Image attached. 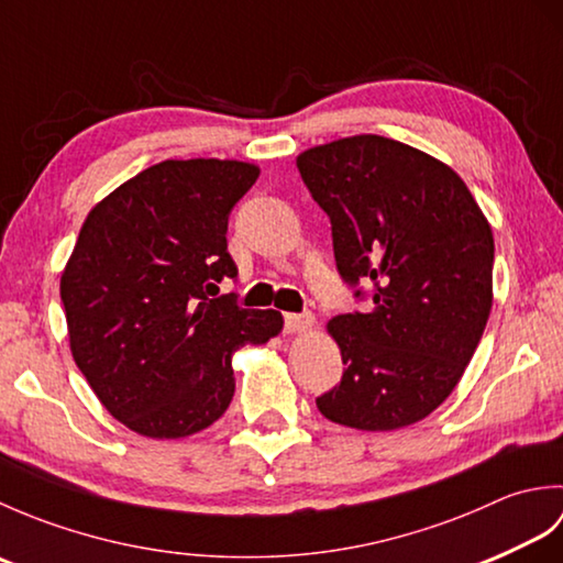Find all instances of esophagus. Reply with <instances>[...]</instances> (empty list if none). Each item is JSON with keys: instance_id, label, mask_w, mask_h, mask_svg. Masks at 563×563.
Here are the masks:
<instances>
[{"instance_id": "obj_1", "label": "esophagus", "mask_w": 563, "mask_h": 563, "mask_svg": "<svg viewBox=\"0 0 563 563\" xmlns=\"http://www.w3.org/2000/svg\"><path fill=\"white\" fill-rule=\"evenodd\" d=\"M314 324V317L309 312H302V314H285V333H302V331H309Z\"/></svg>"}]
</instances>
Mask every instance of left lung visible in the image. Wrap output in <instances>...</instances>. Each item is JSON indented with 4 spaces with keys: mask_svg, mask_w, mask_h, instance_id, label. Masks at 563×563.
Here are the masks:
<instances>
[{
    "mask_svg": "<svg viewBox=\"0 0 563 563\" xmlns=\"http://www.w3.org/2000/svg\"><path fill=\"white\" fill-rule=\"evenodd\" d=\"M297 169L329 214L341 280L369 302L329 321L345 369L319 411L357 430L421 421L486 329L492 227L450 166L397 140L343 137L302 152Z\"/></svg>",
    "mask_w": 563,
    "mask_h": 563,
    "instance_id": "8db88e82",
    "label": "left lung"
}]
</instances>
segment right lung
<instances>
[{
	"label": "right lung",
	"instance_id": "obj_1",
	"mask_svg": "<svg viewBox=\"0 0 563 563\" xmlns=\"http://www.w3.org/2000/svg\"><path fill=\"white\" fill-rule=\"evenodd\" d=\"M258 166L162 162L103 198L59 280L69 345L113 418L147 438H186L227 411L232 353L283 329L275 309L218 295L236 278L227 251L234 206Z\"/></svg>",
	"mask_w": 563,
	"mask_h": 563
}]
</instances>
